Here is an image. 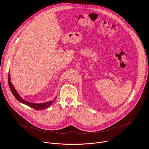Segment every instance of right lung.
I'll return each mask as SVG.
<instances>
[{
	"label": "right lung",
	"mask_w": 149,
	"mask_h": 149,
	"mask_svg": "<svg viewBox=\"0 0 149 149\" xmlns=\"http://www.w3.org/2000/svg\"><path fill=\"white\" fill-rule=\"evenodd\" d=\"M8 84H9V87L10 89V91L12 92V93L13 94V95L15 96V97L16 98V99L19 101V102H22L29 107L34 109L35 110H44L45 109H47L48 107L52 104V102L54 101V100H56V97L55 98V99L53 101H50L47 102H44V103H40V104H36V103H33V102H30L29 101H27L25 100H24L23 98H22L20 97V96L18 94V93H17V91H16L15 88H14L12 83L10 81V74H8Z\"/></svg>",
	"instance_id": "right-lung-1"
}]
</instances>
